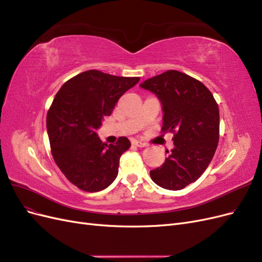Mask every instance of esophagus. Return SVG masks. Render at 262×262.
I'll return each instance as SVG.
<instances>
[{"instance_id":"esophagus-1","label":"esophagus","mask_w":262,"mask_h":262,"mask_svg":"<svg viewBox=\"0 0 262 262\" xmlns=\"http://www.w3.org/2000/svg\"><path fill=\"white\" fill-rule=\"evenodd\" d=\"M132 144L136 145L138 147H145L146 146V143H144V142H141V141H138V140H134L132 141Z\"/></svg>"}]
</instances>
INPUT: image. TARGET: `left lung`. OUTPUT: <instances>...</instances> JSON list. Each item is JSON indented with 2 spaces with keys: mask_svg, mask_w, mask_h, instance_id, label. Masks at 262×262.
<instances>
[{
  "mask_svg": "<svg viewBox=\"0 0 262 262\" xmlns=\"http://www.w3.org/2000/svg\"><path fill=\"white\" fill-rule=\"evenodd\" d=\"M160 99L164 132L173 133V148L162 166L149 171L157 186L180 190L208 168L220 138L219 106L201 82L169 70L140 84Z\"/></svg>",
  "mask_w": 262,
  "mask_h": 262,
  "instance_id": "left-lung-1",
  "label": "left lung"
}]
</instances>
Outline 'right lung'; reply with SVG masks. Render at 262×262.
Here are the masks:
<instances>
[{
  "instance_id": "right-lung-1",
  "label": "right lung",
  "mask_w": 262,
  "mask_h": 262,
  "mask_svg": "<svg viewBox=\"0 0 262 262\" xmlns=\"http://www.w3.org/2000/svg\"><path fill=\"white\" fill-rule=\"evenodd\" d=\"M140 77L85 71L62 85L47 114V131L55 164L78 189L96 192L112 185L121 155L131 146L125 137L116 144L98 138L104 118Z\"/></svg>"
}]
</instances>
